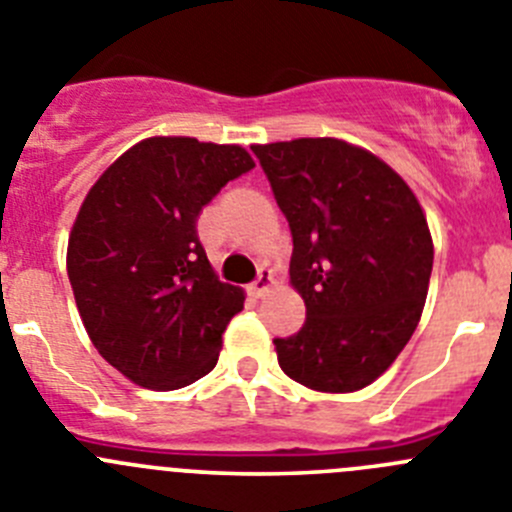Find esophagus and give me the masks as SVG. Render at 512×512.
I'll use <instances>...</instances> for the list:
<instances>
[{
	"instance_id": "esophagus-1",
	"label": "esophagus",
	"mask_w": 512,
	"mask_h": 512,
	"mask_svg": "<svg viewBox=\"0 0 512 512\" xmlns=\"http://www.w3.org/2000/svg\"><path fill=\"white\" fill-rule=\"evenodd\" d=\"M270 285H273V275H270V270H260V275L255 278V283L250 285V293L255 298H262L270 290Z\"/></svg>"
}]
</instances>
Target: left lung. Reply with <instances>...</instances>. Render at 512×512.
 <instances>
[{"instance_id": "left-lung-1", "label": "left lung", "mask_w": 512, "mask_h": 512, "mask_svg": "<svg viewBox=\"0 0 512 512\" xmlns=\"http://www.w3.org/2000/svg\"><path fill=\"white\" fill-rule=\"evenodd\" d=\"M293 237L301 331L273 339L288 377L321 393L365 388L416 331L434 242L390 165L334 137L255 145Z\"/></svg>"}]
</instances>
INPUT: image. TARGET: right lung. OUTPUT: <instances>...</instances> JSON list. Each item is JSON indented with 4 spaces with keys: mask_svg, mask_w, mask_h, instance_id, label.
<instances>
[{
    "mask_svg": "<svg viewBox=\"0 0 512 512\" xmlns=\"http://www.w3.org/2000/svg\"><path fill=\"white\" fill-rule=\"evenodd\" d=\"M255 168L239 145L150 137L94 183L68 239V280L91 342L150 390L214 370L245 296L209 265L196 222L229 181Z\"/></svg>",
    "mask_w": 512,
    "mask_h": 512,
    "instance_id": "right-lung-1",
    "label": "right lung"
}]
</instances>
